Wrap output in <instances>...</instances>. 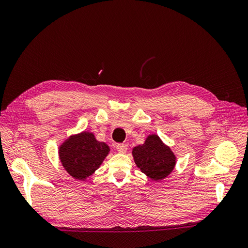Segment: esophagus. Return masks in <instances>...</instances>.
<instances>
[{
    "mask_svg": "<svg viewBox=\"0 0 248 248\" xmlns=\"http://www.w3.org/2000/svg\"><path fill=\"white\" fill-rule=\"evenodd\" d=\"M116 148L120 153H125L127 151V145L126 144H117Z\"/></svg>",
    "mask_w": 248,
    "mask_h": 248,
    "instance_id": "esophagus-1",
    "label": "esophagus"
}]
</instances>
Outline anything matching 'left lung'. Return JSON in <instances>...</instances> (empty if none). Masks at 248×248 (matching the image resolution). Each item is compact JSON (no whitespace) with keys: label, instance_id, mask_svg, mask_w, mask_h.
Returning a JSON list of instances; mask_svg holds the SVG:
<instances>
[{"label":"left lung","instance_id":"1","mask_svg":"<svg viewBox=\"0 0 248 248\" xmlns=\"http://www.w3.org/2000/svg\"><path fill=\"white\" fill-rule=\"evenodd\" d=\"M137 167L153 181H161L174 170L177 157L157 134H150L142 145L132 149Z\"/></svg>","mask_w":248,"mask_h":248}]
</instances>
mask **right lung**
Masks as SVG:
<instances>
[{
	"mask_svg": "<svg viewBox=\"0 0 248 248\" xmlns=\"http://www.w3.org/2000/svg\"><path fill=\"white\" fill-rule=\"evenodd\" d=\"M58 150L62 167L78 181H86L93 175L110 151L106 142L97 140L90 131L72 134L61 142Z\"/></svg>",
	"mask_w": 248,
	"mask_h": 248,
	"instance_id": "add662e5",
	"label": "right lung"
}]
</instances>
